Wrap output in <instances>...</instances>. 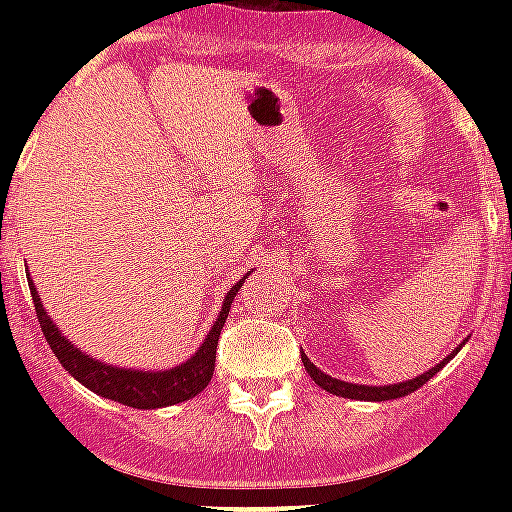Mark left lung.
I'll list each match as a JSON object with an SVG mask.
<instances>
[{"label": "left lung", "instance_id": "1", "mask_svg": "<svg viewBox=\"0 0 512 512\" xmlns=\"http://www.w3.org/2000/svg\"><path fill=\"white\" fill-rule=\"evenodd\" d=\"M457 350L449 353L441 364H436L433 369H428V372H422L420 377H412V380H406V382H393V385H356V382L335 380V377H329V374L321 372L319 366H313V361L305 356V353H303V364L305 369H308V374L313 377V382H316L319 388L327 390V393H332V396L356 398V401H390V398L409 396V393H414L417 388H422V385H425V382L438 372V369H444V364H449V358L457 356Z\"/></svg>", "mask_w": 512, "mask_h": 512}]
</instances>
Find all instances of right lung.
Returning <instances> with one entry per match:
<instances>
[{"instance_id":"right-lung-1","label":"right lung","mask_w":512,"mask_h":512,"mask_svg":"<svg viewBox=\"0 0 512 512\" xmlns=\"http://www.w3.org/2000/svg\"><path fill=\"white\" fill-rule=\"evenodd\" d=\"M244 281V279H241ZM241 281H236L228 295L223 300V308H220V316L215 319L209 335L204 337L201 348L193 353L188 361H183L180 366H172V369H164V372H140V369H119V366H111L106 361H95L87 353L71 345L66 337L60 335V329L52 324V319L47 316V311L42 308V297L36 292L34 281L28 279V287H31V297H34V311L36 319H39V327L44 332V340L50 342L52 353L58 356V361L63 364L74 380H79L84 388H90L92 393H98L103 398H111V401H119L124 406H132V409H162V406L183 404L188 398L199 396L201 390L207 388L209 380H212V372H215V356H217V340H220V329H223L225 319H228V311H231V303L236 292L241 289Z\"/></svg>"}]
</instances>
